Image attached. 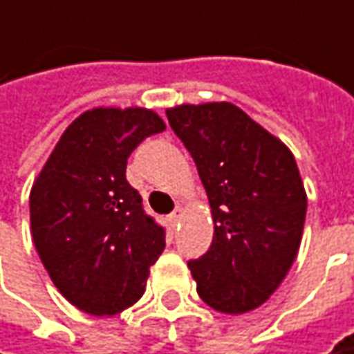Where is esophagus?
I'll return each mask as SVG.
<instances>
[{
	"mask_svg": "<svg viewBox=\"0 0 354 354\" xmlns=\"http://www.w3.org/2000/svg\"><path fill=\"white\" fill-rule=\"evenodd\" d=\"M182 214H184V212H182V209H176V211L170 214V222H172V224H178V222L182 220Z\"/></svg>",
	"mask_w": 354,
	"mask_h": 354,
	"instance_id": "34e87169",
	"label": "esophagus"
}]
</instances>
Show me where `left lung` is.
I'll return each mask as SVG.
<instances>
[{"label":"left lung","instance_id":"8db88e82","mask_svg":"<svg viewBox=\"0 0 354 354\" xmlns=\"http://www.w3.org/2000/svg\"><path fill=\"white\" fill-rule=\"evenodd\" d=\"M211 205V249L189 261L199 297L224 315L266 303L297 257L306 192L280 138L228 101L167 109Z\"/></svg>","mask_w":354,"mask_h":354}]
</instances>
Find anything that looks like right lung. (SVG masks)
<instances>
[{
	"label": "right lung",
	"instance_id": "obj_1",
	"mask_svg": "<svg viewBox=\"0 0 354 354\" xmlns=\"http://www.w3.org/2000/svg\"><path fill=\"white\" fill-rule=\"evenodd\" d=\"M167 128L145 107H95L68 124L30 189L32 239L61 295L113 316L140 301L165 230L126 180L130 153Z\"/></svg>",
	"mask_w": 354,
	"mask_h": 354
}]
</instances>
